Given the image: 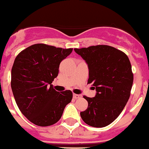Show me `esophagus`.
I'll return each instance as SVG.
<instances>
[{
    "instance_id": "esophagus-1",
    "label": "esophagus",
    "mask_w": 149,
    "mask_h": 149,
    "mask_svg": "<svg viewBox=\"0 0 149 149\" xmlns=\"http://www.w3.org/2000/svg\"><path fill=\"white\" fill-rule=\"evenodd\" d=\"M81 97V95H77V94H74L73 95V97L74 99H78V98H80Z\"/></svg>"
}]
</instances>
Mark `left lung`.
Masks as SVG:
<instances>
[{"label": "left lung", "mask_w": 149, "mask_h": 149, "mask_svg": "<svg viewBox=\"0 0 149 149\" xmlns=\"http://www.w3.org/2000/svg\"><path fill=\"white\" fill-rule=\"evenodd\" d=\"M74 50L88 65V83L97 91L94 97L84 96L88 108L80 117L92 127H105L120 115L129 99L134 79L130 61L125 53L106 45Z\"/></svg>", "instance_id": "8db88e82"}]
</instances>
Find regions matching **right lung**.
<instances>
[{
    "label": "right lung",
    "mask_w": 149,
    "mask_h": 149,
    "mask_svg": "<svg viewBox=\"0 0 149 149\" xmlns=\"http://www.w3.org/2000/svg\"><path fill=\"white\" fill-rule=\"evenodd\" d=\"M72 49L38 43L16 57L11 74V87L21 113L39 126L56 123L65 106L72 101L70 90L59 92L52 83L58 77L60 63Z\"/></svg>",
    "instance_id": "1"
}]
</instances>
